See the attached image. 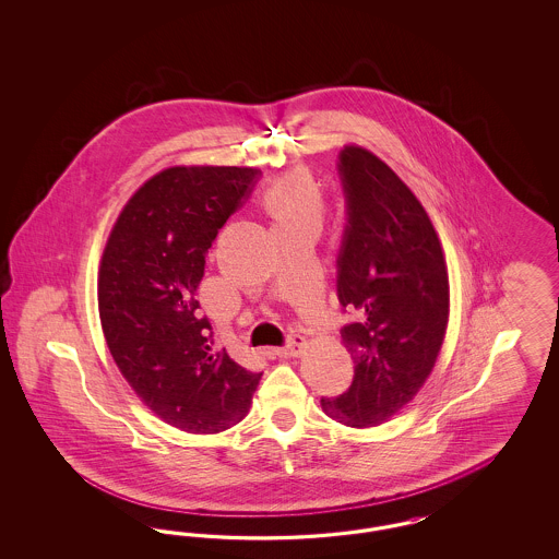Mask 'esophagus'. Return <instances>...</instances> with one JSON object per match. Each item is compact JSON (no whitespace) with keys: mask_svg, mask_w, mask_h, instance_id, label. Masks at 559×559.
<instances>
[{"mask_svg":"<svg viewBox=\"0 0 559 559\" xmlns=\"http://www.w3.org/2000/svg\"><path fill=\"white\" fill-rule=\"evenodd\" d=\"M304 349H306V340L301 335H292L289 344L285 347H276L274 354L281 358H297L304 354Z\"/></svg>","mask_w":559,"mask_h":559,"instance_id":"1","label":"esophagus"}]
</instances>
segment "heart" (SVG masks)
<instances>
[{
  "instance_id": "1",
  "label": "heart",
  "mask_w": 559,
  "mask_h": 559,
  "mask_svg": "<svg viewBox=\"0 0 559 559\" xmlns=\"http://www.w3.org/2000/svg\"><path fill=\"white\" fill-rule=\"evenodd\" d=\"M260 205L270 217L272 226L295 222L319 226L326 210L322 188L306 169H297L270 182L260 194Z\"/></svg>"
}]
</instances>
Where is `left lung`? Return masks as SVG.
<instances>
[{"mask_svg": "<svg viewBox=\"0 0 559 559\" xmlns=\"http://www.w3.org/2000/svg\"><path fill=\"white\" fill-rule=\"evenodd\" d=\"M340 174L347 226L337 293L356 312L342 329L354 379L320 406L362 429L390 421L424 388L447 335L451 287L438 233L399 174L358 144L344 146Z\"/></svg>", "mask_w": 559, "mask_h": 559, "instance_id": "left-lung-1", "label": "left lung"}]
</instances>
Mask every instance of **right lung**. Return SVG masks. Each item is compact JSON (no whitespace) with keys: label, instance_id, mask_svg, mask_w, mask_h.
<instances>
[{"label":"right lung","instance_id":"obj_1","mask_svg":"<svg viewBox=\"0 0 559 559\" xmlns=\"http://www.w3.org/2000/svg\"><path fill=\"white\" fill-rule=\"evenodd\" d=\"M255 176V167H167L133 192L103 251L98 312L110 356L144 406L188 433L237 426L262 379L213 349L194 299L217 230Z\"/></svg>","mask_w":559,"mask_h":559}]
</instances>
